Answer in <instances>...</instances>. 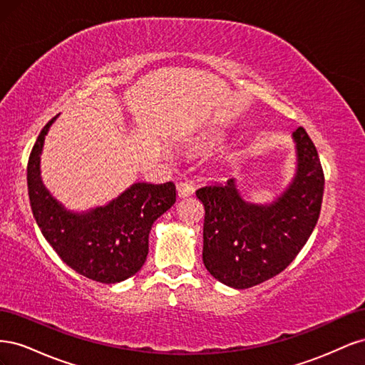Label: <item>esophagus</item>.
Segmentation results:
<instances>
[{"mask_svg":"<svg viewBox=\"0 0 365 365\" xmlns=\"http://www.w3.org/2000/svg\"><path fill=\"white\" fill-rule=\"evenodd\" d=\"M176 192H178L180 197H187L192 196L195 193V187L192 185V182H178L176 184Z\"/></svg>","mask_w":365,"mask_h":365,"instance_id":"34e87169","label":"esophagus"}]
</instances>
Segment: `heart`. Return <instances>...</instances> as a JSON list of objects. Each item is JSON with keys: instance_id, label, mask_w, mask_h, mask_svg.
Instances as JSON below:
<instances>
[{"instance_id": "b5f03b06", "label": "heart", "mask_w": 365, "mask_h": 365, "mask_svg": "<svg viewBox=\"0 0 365 365\" xmlns=\"http://www.w3.org/2000/svg\"><path fill=\"white\" fill-rule=\"evenodd\" d=\"M213 141H215V140H210V141H207V143H213Z\"/></svg>"}]
</instances>
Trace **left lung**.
Here are the masks:
<instances>
[{
  "label": "left lung",
  "instance_id": "8db88e82",
  "mask_svg": "<svg viewBox=\"0 0 365 365\" xmlns=\"http://www.w3.org/2000/svg\"><path fill=\"white\" fill-rule=\"evenodd\" d=\"M297 169L271 204L244 200L236 178L196 190L204 204L202 260L216 280L247 289L280 274L304 247L322 210L324 175L303 128L292 132Z\"/></svg>",
  "mask_w": 365,
  "mask_h": 365
}]
</instances>
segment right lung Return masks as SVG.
<instances>
[{
    "instance_id": "1",
    "label": "right lung",
    "mask_w": 365,
    "mask_h": 365,
    "mask_svg": "<svg viewBox=\"0 0 365 365\" xmlns=\"http://www.w3.org/2000/svg\"><path fill=\"white\" fill-rule=\"evenodd\" d=\"M56 118L41 130L27 164L33 216L43 237L71 269L94 282L120 283L145 264L150 228L175 204V184L134 182L106 205L71 212L48 192L41 178L43 141Z\"/></svg>"
}]
</instances>
